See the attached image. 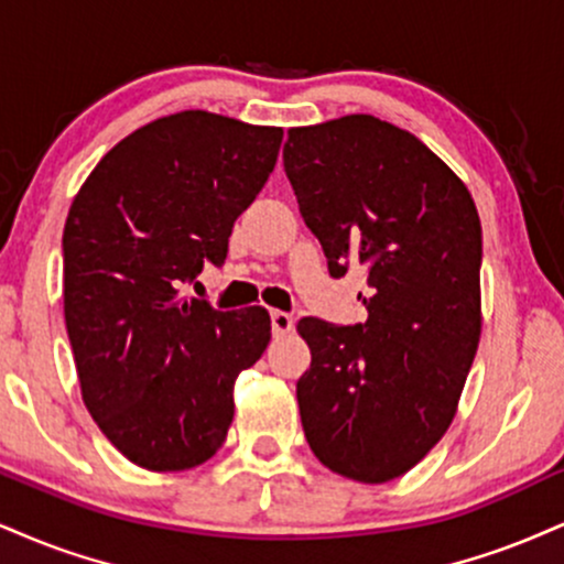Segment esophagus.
I'll return each mask as SVG.
<instances>
[{"label": "esophagus", "instance_id": "esophagus-1", "mask_svg": "<svg viewBox=\"0 0 564 564\" xmlns=\"http://www.w3.org/2000/svg\"><path fill=\"white\" fill-rule=\"evenodd\" d=\"M270 328H273V336H283L294 328V317L289 312L281 310H270Z\"/></svg>", "mask_w": 564, "mask_h": 564}]
</instances>
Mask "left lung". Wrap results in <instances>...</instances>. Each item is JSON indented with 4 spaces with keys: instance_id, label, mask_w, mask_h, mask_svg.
I'll return each mask as SVG.
<instances>
[{
    "instance_id": "8db88e82",
    "label": "left lung",
    "mask_w": 564,
    "mask_h": 564,
    "mask_svg": "<svg viewBox=\"0 0 564 564\" xmlns=\"http://www.w3.org/2000/svg\"><path fill=\"white\" fill-rule=\"evenodd\" d=\"M283 171L328 273L365 270L368 321L302 317L296 381L310 449L338 476L386 484L449 429L480 338L478 209L417 135L347 115L291 128Z\"/></svg>"
}]
</instances>
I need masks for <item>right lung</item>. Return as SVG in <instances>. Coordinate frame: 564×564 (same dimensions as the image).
Wrapping results in <instances>:
<instances>
[{
	"instance_id": "obj_1",
	"label": "right lung",
	"mask_w": 564,
	"mask_h": 564,
	"mask_svg": "<svg viewBox=\"0 0 564 564\" xmlns=\"http://www.w3.org/2000/svg\"><path fill=\"white\" fill-rule=\"evenodd\" d=\"M281 139L202 110L160 118L99 160L67 213L65 325L84 402L147 470H188L220 449L236 378L268 347L262 307L220 312L181 289L226 262Z\"/></svg>"
}]
</instances>
